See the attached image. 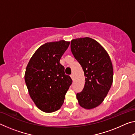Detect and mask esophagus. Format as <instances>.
Returning a JSON list of instances; mask_svg holds the SVG:
<instances>
[{"label": "esophagus", "instance_id": "esophagus-1", "mask_svg": "<svg viewBox=\"0 0 135 135\" xmlns=\"http://www.w3.org/2000/svg\"><path fill=\"white\" fill-rule=\"evenodd\" d=\"M70 77H71V78L72 79V80H73L74 79V74H71V76H70Z\"/></svg>", "mask_w": 135, "mask_h": 135}]
</instances>
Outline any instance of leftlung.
Listing matches in <instances>:
<instances>
[{
	"label": "left lung",
	"mask_w": 135,
	"mask_h": 135,
	"mask_svg": "<svg viewBox=\"0 0 135 135\" xmlns=\"http://www.w3.org/2000/svg\"><path fill=\"white\" fill-rule=\"evenodd\" d=\"M71 50L85 76L83 90L77 93L79 104L93 109L104 101L113 81V67L108 54L97 41L81 37L71 41Z\"/></svg>",
	"instance_id": "left-lung-1"
}]
</instances>
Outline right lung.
<instances>
[{"mask_svg": "<svg viewBox=\"0 0 135 135\" xmlns=\"http://www.w3.org/2000/svg\"><path fill=\"white\" fill-rule=\"evenodd\" d=\"M69 45L70 42L64 40L45 43L36 50L27 65L24 79L30 97L45 113L60 109L72 83L59 63Z\"/></svg>", "mask_w": 135, "mask_h": 135, "instance_id": "add662e5", "label": "right lung"}]
</instances>
